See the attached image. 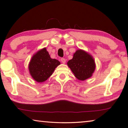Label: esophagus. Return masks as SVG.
<instances>
[{
    "label": "esophagus",
    "instance_id": "esophagus-1",
    "mask_svg": "<svg viewBox=\"0 0 128 128\" xmlns=\"http://www.w3.org/2000/svg\"><path fill=\"white\" fill-rule=\"evenodd\" d=\"M61 62H62V64H65V63H66V59H64V58H62Z\"/></svg>",
    "mask_w": 128,
    "mask_h": 128
}]
</instances>
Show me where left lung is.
<instances>
[{
	"mask_svg": "<svg viewBox=\"0 0 128 128\" xmlns=\"http://www.w3.org/2000/svg\"><path fill=\"white\" fill-rule=\"evenodd\" d=\"M67 65L78 80L84 81L92 76L95 69V63L92 56L82 50H78L73 54L72 59Z\"/></svg>",
	"mask_w": 128,
	"mask_h": 128,
	"instance_id": "obj_1",
	"label": "left lung"
}]
</instances>
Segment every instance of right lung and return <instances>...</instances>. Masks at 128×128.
I'll return each mask as SVG.
<instances>
[{"label": "right lung", "mask_w": 128, "mask_h": 128, "mask_svg": "<svg viewBox=\"0 0 128 128\" xmlns=\"http://www.w3.org/2000/svg\"><path fill=\"white\" fill-rule=\"evenodd\" d=\"M60 62L51 59L46 48L36 52L29 64V70L32 78L38 82H43L48 78Z\"/></svg>", "instance_id": "add662e5"}]
</instances>
